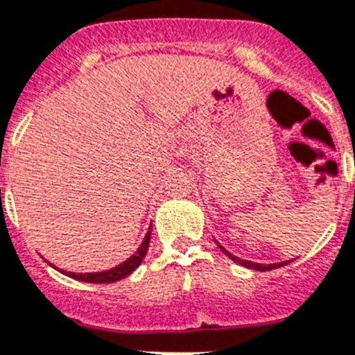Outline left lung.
I'll return each mask as SVG.
<instances>
[{"label": "left lung", "instance_id": "obj_1", "mask_svg": "<svg viewBox=\"0 0 355 355\" xmlns=\"http://www.w3.org/2000/svg\"><path fill=\"white\" fill-rule=\"evenodd\" d=\"M218 247L221 248V250H223L225 254H227V256L230 257V259H232V261L239 263V265H241V266H247V268H252V270L265 272V270H272V268H277V266H283V265H286V263H290V261H283V263H274V265H261V263H252V261H247V259H241V257L234 256V254H230V252H228L227 248L221 247L219 243H218Z\"/></svg>", "mask_w": 355, "mask_h": 355}]
</instances>
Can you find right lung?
<instances>
[{
    "label": "right lung",
    "instance_id": "obj_1",
    "mask_svg": "<svg viewBox=\"0 0 355 355\" xmlns=\"http://www.w3.org/2000/svg\"><path fill=\"white\" fill-rule=\"evenodd\" d=\"M150 234H152V227L148 228V232H146L145 239H143V243L139 245V248H137L136 254L128 257L127 261H123L121 265L110 268V270L96 272V274H90V272L89 274H76V272L63 270V274H67L69 277H74V279H78V281H87V283H114V281L123 279V277H127L128 274H132V272L136 270L137 266L141 265L143 257L146 256V250H148Z\"/></svg>",
    "mask_w": 355,
    "mask_h": 355
}]
</instances>
